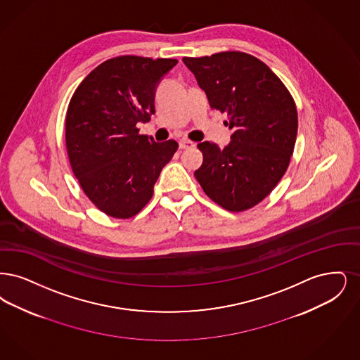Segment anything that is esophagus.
I'll use <instances>...</instances> for the list:
<instances>
[{
  "label": "esophagus",
  "mask_w": 360,
  "mask_h": 360,
  "mask_svg": "<svg viewBox=\"0 0 360 360\" xmlns=\"http://www.w3.org/2000/svg\"><path fill=\"white\" fill-rule=\"evenodd\" d=\"M179 148L180 149H191V148H195V142L189 140H181L179 142Z\"/></svg>",
  "instance_id": "34e87169"
}]
</instances>
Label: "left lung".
<instances>
[{
  "mask_svg": "<svg viewBox=\"0 0 360 360\" xmlns=\"http://www.w3.org/2000/svg\"><path fill=\"white\" fill-rule=\"evenodd\" d=\"M208 98L227 112L231 142L220 149L198 145L203 164L195 177L205 195L227 211L240 212L262 202L289 167L297 137V109L281 79L252 55L227 51L183 58Z\"/></svg>",
  "mask_w": 360,
  "mask_h": 360,
  "instance_id": "obj_1",
  "label": "left lung"
}]
</instances>
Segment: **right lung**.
Returning a JSON list of instances; mask_svg holds the SVG:
<instances>
[{"instance_id":"right-lung-1","label":"right lung","mask_w":360,"mask_h":360,"mask_svg":"<svg viewBox=\"0 0 360 360\" xmlns=\"http://www.w3.org/2000/svg\"><path fill=\"white\" fill-rule=\"evenodd\" d=\"M176 59L125 55L99 64L82 80L65 115V146L86 196L106 215L127 219L153 196L161 169L179 148L140 134L155 114L161 78Z\"/></svg>"}]
</instances>
